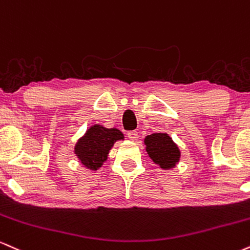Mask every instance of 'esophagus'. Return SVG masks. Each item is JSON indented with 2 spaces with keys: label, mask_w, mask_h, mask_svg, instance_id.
Returning a JSON list of instances; mask_svg holds the SVG:
<instances>
[{
  "label": "esophagus",
  "mask_w": 250,
  "mask_h": 250,
  "mask_svg": "<svg viewBox=\"0 0 250 250\" xmlns=\"http://www.w3.org/2000/svg\"><path fill=\"white\" fill-rule=\"evenodd\" d=\"M127 137L130 140H137L138 139V132L137 131L127 132Z\"/></svg>",
  "instance_id": "obj_1"
}]
</instances>
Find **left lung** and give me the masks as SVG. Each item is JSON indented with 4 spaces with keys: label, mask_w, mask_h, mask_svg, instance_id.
Instances as JSON below:
<instances>
[{
    "label": "left lung",
    "mask_w": 250,
    "mask_h": 250,
    "mask_svg": "<svg viewBox=\"0 0 250 250\" xmlns=\"http://www.w3.org/2000/svg\"><path fill=\"white\" fill-rule=\"evenodd\" d=\"M144 143L149 158L163 169L174 168L180 160V149L167 133H153Z\"/></svg>",
    "instance_id": "obj_1"
}]
</instances>
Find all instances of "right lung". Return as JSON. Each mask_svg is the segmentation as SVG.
<instances>
[{
	"label": "right lung",
	"mask_w": 250,
	"mask_h": 250,
	"mask_svg": "<svg viewBox=\"0 0 250 250\" xmlns=\"http://www.w3.org/2000/svg\"><path fill=\"white\" fill-rule=\"evenodd\" d=\"M122 139H124V134L118 128L93 125L76 144L75 154L84 167L97 171L107 159L113 144Z\"/></svg>",
	"instance_id": "right-lung-1"
}]
</instances>
